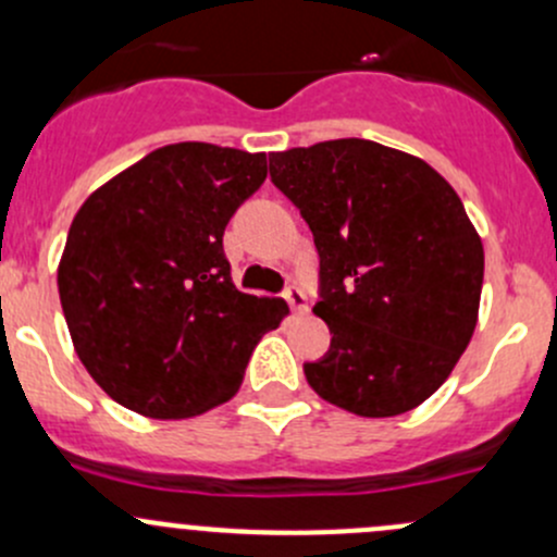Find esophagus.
<instances>
[{
	"label": "esophagus",
	"mask_w": 557,
	"mask_h": 557,
	"mask_svg": "<svg viewBox=\"0 0 557 557\" xmlns=\"http://www.w3.org/2000/svg\"><path fill=\"white\" fill-rule=\"evenodd\" d=\"M283 296H285V301H288L290 310H294V312H305L307 310V296H305V290L299 288V285H288Z\"/></svg>",
	"instance_id": "1"
}]
</instances>
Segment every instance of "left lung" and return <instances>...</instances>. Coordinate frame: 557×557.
<instances>
[{
    "mask_svg": "<svg viewBox=\"0 0 557 557\" xmlns=\"http://www.w3.org/2000/svg\"><path fill=\"white\" fill-rule=\"evenodd\" d=\"M269 174L320 256L314 314L331 345L305 363L307 383L361 418L423 404L474 334L485 272L453 185L414 156L356 137L272 153Z\"/></svg>",
    "mask_w": 557,
    "mask_h": 557,
    "instance_id": "left-lung-1",
    "label": "left lung"
}]
</instances>
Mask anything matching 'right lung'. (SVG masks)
<instances>
[{
    "label": "right lung",
    "instance_id": "obj_1",
    "mask_svg": "<svg viewBox=\"0 0 557 557\" xmlns=\"http://www.w3.org/2000/svg\"><path fill=\"white\" fill-rule=\"evenodd\" d=\"M267 156L210 143L153 150L94 190L66 234L59 296L77 358L139 414H201L239 391L258 339L288 314L243 294L223 252Z\"/></svg>",
    "mask_w": 557,
    "mask_h": 557
}]
</instances>
